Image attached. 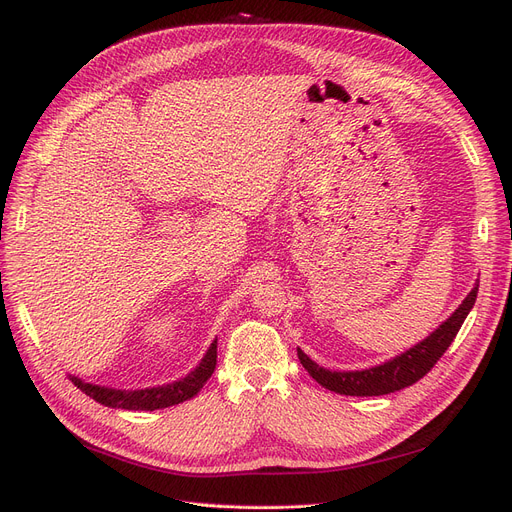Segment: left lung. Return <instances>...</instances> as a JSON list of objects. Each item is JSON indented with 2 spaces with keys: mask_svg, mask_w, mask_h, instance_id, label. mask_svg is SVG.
<instances>
[{
  "mask_svg": "<svg viewBox=\"0 0 512 512\" xmlns=\"http://www.w3.org/2000/svg\"><path fill=\"white\" fill-rule=\"evenodd\" d=\"M477 290L479 284L473 286V290L467 294L459 309H456L434 334H429L423 342L415 344L407 353L394 357L384 365L369 367L363 371H330L319 367L301 351V348H297L299 359L317 384L336 394L382 396L413 386L440 361V357L446 353V348L452 344L456 334H459L463 321L467 319L469 311L475 305Z\"/></svg>",
  "mask_w": 512,
  "mask_h": 512,
  "instance_id": "8db88e82",
  "label": "left lung"
}]
</instances>
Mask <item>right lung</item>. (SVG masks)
<instances>
[{
    "label": "right lung",
    "mask_w": 512,
    "mask_h": 512,
    "mask_svg": "<svg viewBox=\"0 0 512 512\" xmlns=\"http://www.w3.org/2000/svg\"><path fill=\"white\" fill-rule=\"evenodd\" d=\"M215 363H218V340L211 342L209 351L205 353L203 361L199 363V367L195 371L188 373L184 380L168 384V386L126 392V390H114V388L87 384L78 378H70V380L74 382L76 388H80L87 396L97 400L99 405L112 407V409H126V411H157V409L180 405V402L191 400L193 396H197V392L203 388V384L211 378Z\"/></svg>",
    "instance_id": "obj_1"
}]
</instances>
